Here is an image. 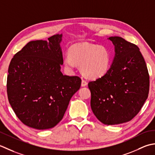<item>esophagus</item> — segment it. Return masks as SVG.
<instances>
[{
    "label": "esophagus",
    "mask_w": 155,
    "mask_h": 155,
    "mask_svg": "<svg viewBox=\"0 0 155 155\" xmlns=\"http://www.w3.org/2000/svg\"><path fill=\"white\" fill-rule=\"evenodd\" d=\"M87 85V81L86 80H81V86L82 87H85Z\"/></svg>",
    "instance_id": "obj_1"
}]
</instances>
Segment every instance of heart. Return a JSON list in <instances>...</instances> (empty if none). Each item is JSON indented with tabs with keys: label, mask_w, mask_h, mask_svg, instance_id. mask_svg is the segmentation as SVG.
<instances>
[{
	"label": "heart",
	"mask_w": 155,
	"mask_h": 155,
	"mask_svg": "<svg viewBox=\"0 0 155 155\" xmlns=\"http://www.w3.org/2000/svg\"><path fill=\"white\" fill-rule=\"evenodd\" d=\"M111 54L104 46L87 42H80L72 45L69 53L64 58L65 69L72 71L76 66L80 65L81 73L89 79H95L105 75L111 65Z\"/></svg>",
	"instance_id": "obj_1"
}]
</instances>
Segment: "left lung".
I'll use <instances>...</instances> for the list:
<instances>
[{
  "label": "left lung",
  "mask_w": 155,
  "mask_h": 155,
  "mask_svg": "<svg viewBox=\"0 0 155 155\" xmlns=\"http://www.w3.org/2000/svg\"><path fill=\"white\" fill-rule=\"evenodd\" d=\"M115 55L109 70L90 81L91 108L104 124L131 120L139 112L149 91V75L139 48L118 36L108 38Z\"/></svg>",
  "instance_id": "8db88e82"
}]
</instances>
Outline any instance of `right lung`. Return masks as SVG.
<instances>
[{
	"instance_id": "right-lung-1",
	"label": "right lung",
	"mask_w": 155,
	"mask_h": 155,
	"mask_svg": "<svg viewBox=\"0 0 155 155\" xmlns=\"http://www.w3.org/2000/svg\"><path fill=\"white\" fill-rule=\"evenodd\" d=\"M62 34L48 41H32L11 59L8 70L9 103L20 120L46 130L61 120L71 97L81 86L78 76L63 75Z\"/></svg>"
}]
</instances>
